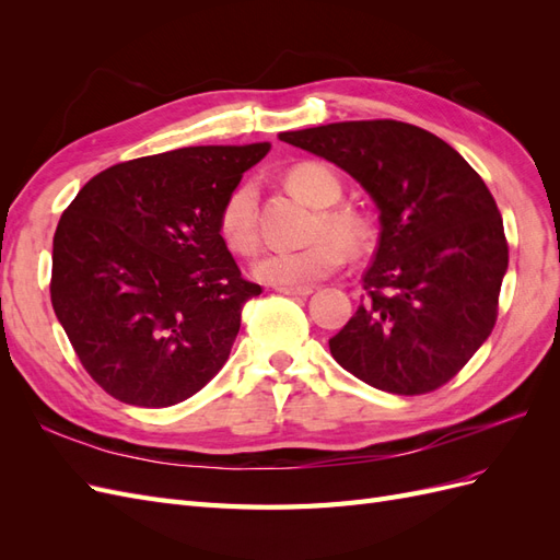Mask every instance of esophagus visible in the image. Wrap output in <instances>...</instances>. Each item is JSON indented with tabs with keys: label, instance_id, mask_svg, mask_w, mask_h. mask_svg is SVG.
Masks as SVG:
<instances>
[{
	"label": "esophagus",
	"instance_id": "1",
	"mask_svg": "<svg viewBox=\"0 0 560 560\" xmlns=\"http://www.w3.org/2000/svg\"><path fill=\"white\" fill-rule=\"evenodd\" d=\"M280 294H287V296H308L313 294V287L308 284H282L278 287Z\"/></svg>",
	"mask_w": 560,
	"mask_h": 560
}]
</instances>
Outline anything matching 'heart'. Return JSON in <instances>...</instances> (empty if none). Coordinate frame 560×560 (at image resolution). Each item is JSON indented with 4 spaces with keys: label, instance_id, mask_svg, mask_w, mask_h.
Returning a JSON list of instances; mask_svg holds the SVG:
<instances>
[{
    "label": "heart",
    "instance_id": "obj_1",
    "mask_svg": "<svg viewBox=\"0 0 560 560\" xmlns=\"http://www.w3.org/2000/svg\"><path fill=\"white\" fill-rule=\"evenodd\" d=\"M287 189L319 208L313 233L317 241L301 249H273L254 264V276L268 284H308L327 278L348 259V247H360L369 238L366 219L352 208H331L343 194V184L327 165L296 163L284 175ZM219 233L238 254L257 252V186L245 182L229 194L219 210Z\"/></svg>",
    "mask_w": 560,
    "mask_h": 560
}]
</instances>
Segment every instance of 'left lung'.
<instances>
[{
  "label": "left lung",
  "instance_id": "1",
  "mask_svg": "<svg viewBox=\"0 0 560 560\" xmlns=\"http://www.w3.org/2000/svg\"><path fill=\"white\" fill-rule=\"evenodd\" d=\"M280 140L341 167L381 212L366 294L329 338L334 360L393 395L448 383L493 331L510 264L500 210L479 173L442 138L393 118Z\"/></svg>",
  "mask_w": 560,
  "mask_h": 560
}]
</instances>
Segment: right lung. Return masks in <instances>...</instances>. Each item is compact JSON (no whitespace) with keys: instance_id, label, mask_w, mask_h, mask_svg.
<instances>
[{"instance_id":"1","label":"right lung","mask_w":560,"mask_h":560,"mask_svg":"<svg viewBox=\"0 0 560 560\" xmlns=\"http://www.w3.org/2000/svg\"><path fill=\"white\" fill-rule=\"evenodd\" d=\"M270 144L184 147L95 175L54 235L50 303L89 376L114 399L163 409L229 360L261 294L219 233V210Z\"/></svg>"}]
</instances>
